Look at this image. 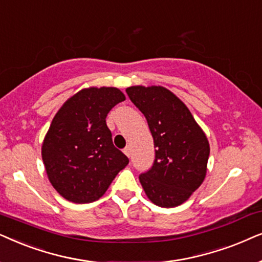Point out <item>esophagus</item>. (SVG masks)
Returning a JSON list of instances; mask_svg holds the SVG:
<instances>
[{
  "label": "esophagus",
  "mask_w": 262,
  "mask_h": 262,
  "mask_svg": "<svg viewBox=\"0 0 262 262\" xmlns=\"http://www.w3.org/2000/svg\"><path fill=\"white\" fill-rule=\"evenodd\" d=\"M123 152H124V155L128 157V158L130 157V147H129V146H127V147L123 149Z\"/></svg>",
  "instance_id": "obj_1"
}]
</instances>
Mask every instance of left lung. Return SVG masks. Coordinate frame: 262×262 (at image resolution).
<instances>
[{"label":"left lung","instance_id":"1","mask_svg":"<svg viewBox=\"0 0 262 262\" xmlns=\"http://www.w3.org/2000/svg\"><path fill=\"white\" fill-rule=\"evenodd\" d=\"M129 99L144 114L155 141L156 159L139 176L146 195L160 207H176L204 182L210 144L189 109L162 86H132Z\"/></svg>","mask_w":262,"mask_h":262}]
</instances>
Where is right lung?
<instances>
[{"label":"right lung","mask_w":262,"mask_h":262,"mask_svg":"<svg viewBox=\"0 0 262 262\" xmlns=\"http://www.w3.org/2000/svg\"><path fill=\"white\" fill-rule=\"evenodd\" d=\"M124 99L116 87H89L55 115L41 145V158L52 187L68 201L98 200L129 163L114 146L105 121Z\"/></svg>","instance_id":"1"}]
</instances>
